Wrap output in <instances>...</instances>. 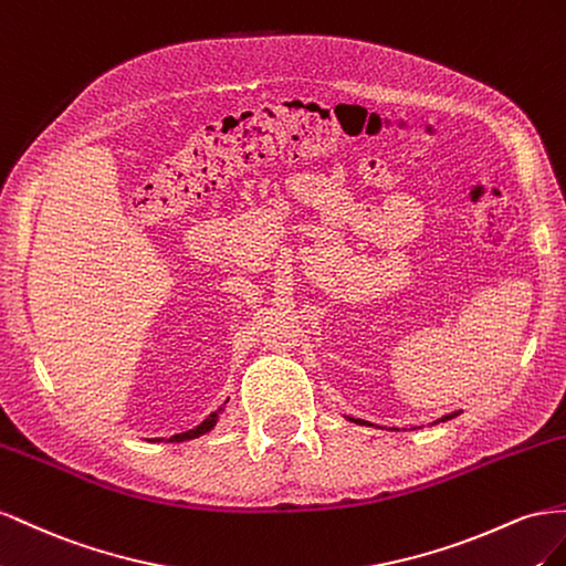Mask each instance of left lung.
I'll return each mask as SVG.
<instances>
[{"mask_svg":"<svg viewBox=\"0 0 566 566\" xmlns=\"http://www.w3.org/2000/svg\"><path fill=\"white\" fill-rule=\"evenodd\" d=\"M462 410H458V412H450V415H443L441 419H436V422H431V424H441V422H448V419H453V417H458ZM346 419H348V422H355V424H360V427H373V424H369V422H365V419H355V417H348L346 415ZM398 431V429H396Z\"/></svg>","mask_w":566,"mask_h":566,"instance_id":"8db88e82","label":"left lung"}]
</instances>
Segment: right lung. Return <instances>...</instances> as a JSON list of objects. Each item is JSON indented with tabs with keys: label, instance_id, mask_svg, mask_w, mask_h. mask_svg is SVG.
Listing matches in <instances>:
<instances>
[{
	"label": "right lung",
	"instance_id": "right-lung-1",
	"mask_svg": "<svg viewBox=\"0 0 566 566\" xmlns=\"http://www.w3.org/2000/svg\"><path fill=\"white\" fill-rule=\"evenodd\" d=\"M230 400V398H228ZM224 400V402H228ZM224 410V406H220L216 412H211L208 415L201 424H197L193 429H189V431H182V433H175V436H170V439H147L149 443H182V441H191V439H199V436H203V433H208V431H213V427L218 424V419H220V412Z\"/></svg>",
	"mask_w": 566,
	"mask_h": 566
}]
</instances>
